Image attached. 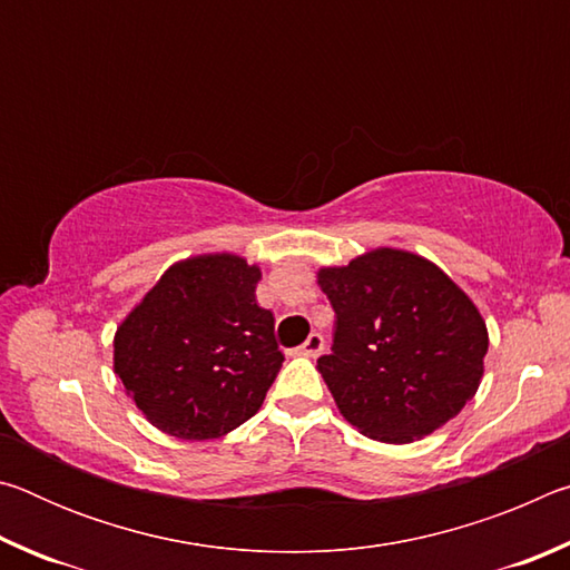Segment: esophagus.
<instances>
[{
	"label": "esophagus",
	"instance_id": "obj_1",
	"mask_svg": "<svg viewBox=\"0 0 570 570\" xmlns=\"http://www.w3.org/2000/svg\"><path fill=\"white\" fill-rule=\"evenodd\" d=\"M322 350H324V340H322V334H308V340L298 346V350H294V354H298V356H320L322 354Z\"/></svg>",
	"mask_w": 570,
	"mask_h": 570
}]
</instances>
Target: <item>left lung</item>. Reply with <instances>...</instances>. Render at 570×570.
I'll return each instance as SVG.
<instances>
[{"instance_id":"obj_1","label":"left lung","mask_w":570,"mask_h":570,"mask_svg":"<svg viewBox=\"0 0 570 570\" xmlns=\"http://www.w3.org/2000/svg\"><path fill=\"white\" fill-rule=\"evenodd\" d=\"M336 312L332 354L316 370L342 417L387 445L458 417L485 374L488 326L430 258L380 246L316 272Z\"/></svg>"}]
</instances>
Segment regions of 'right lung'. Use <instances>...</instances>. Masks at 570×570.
Listing matches in <instances>:
<instances>
[{"mask_svg": "<svg viewBox=\"0 0 570 570\" xmlns=\"http://www.w3.org/2000/svg\"><path fill=\"white\" fill-rule=\"evenodd\" d=\"M258 282V264L230 250L188 256L125 314L112 370L153 428L216 440L262 410L284 354Z\"/></svg>", "mask_w": 570, "mask_h": 570, "instance_id": "1", "label": "right lung"}]
</instances>
